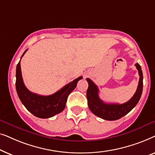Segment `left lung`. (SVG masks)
<instances>
[{"instance_id": "1", "label": "left lung", "mask_w": 155, "mask_h": 155, "mask_svg": "<svg viewBox=\"0 0 155 155\" xmlns=\"http://www.w3.org/2000/svg\"><path fill=\"white\" fill-rule=\"evenodd\" d=\"M140 75L137 90L130 100L124 104H107L104 102L99 97V89L89 78H87L89 86L87 90L88 107L94 115L107 120H115L128 114L134 108L140 99L143 87V75L141 67L135 63Z\"/></svg>"}]
</instances>
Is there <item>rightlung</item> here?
<instances>
[{
    "label": "right lung",
    "instance_id": "right-lung-1",
    "mask_svg": "<svg viewBox=\"0 0 155 155\" xmlns=\"http://www.w3.org/2000/svg\"><path fill=\"white\" fill-rule=\"evenodd\" d=\"M27 51V49L23 53L22 57ZM82 78V76L76 78L54 94L42 96L31 92L25 87L22 77L20 61H19L16 68V90L21 102L30 113L38 118H48L63 111L68 97L76 87L78 82Z\"/></svg>",
    "mask_w": 155,
    "mask_h": 155
}]
</instances>
